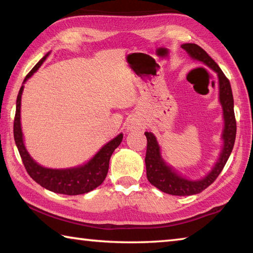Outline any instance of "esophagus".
Segmentation results:
<instances>
[{
	"mask_svg": "<svg viewBox=\"0 0 253 253\" xmlns=\"http://www.w3.org/2000/svg\"><path fill=\"white\" fill-rule=\"evenodd\" d=\"M127 128H128V129H129V130H132V129H140V128H144V124H142V122L139 121V119L131 118L130 121L128 122Z\"/></svg>",
	"mask_w": 253,
	"mask_h": 253,
	"instance_id": "esophagus-1",
	"label": "esophagus"
}]
</instances>
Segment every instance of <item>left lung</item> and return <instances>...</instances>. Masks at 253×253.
<instances>
[{
    "instance_id": "left-lung-1",
    "label": "left lung",
    "mask_w": 253,
    "mask_h": 253,
    "mask_svg": "<svg viewBox=\"0 0 253 253\" xmlns=\"http://www.w3.org/2000/svg\"><path fill=\"white\" fill-rule=\"evenodd\" d=\"M183 49L192 58L198 59V61L205 63L211 70H213L218 74L219 77V97L220 103L222 105L223 109V118H224V129L222 134V138L224 141L223 148L220 154L219 160L215 164L212 170L201 180H188L182 178L174 172L172 169L165 164L160 156V150L158 142L156 140L155 136L151 132L146 131L147 138V151H146V171L147 179L151 185L158 188L163 192H166L173 196H190L199 194L206 188H208L215 179L218 178L220 172L226 165L227 160L230 156L233 145L236 140L237 132V122L235 117V111H233V96L230 86V82L220 70L218 64L207 54L204 48L199 45L188 43L181 45Z\"/></svg>"
}]
</instances>
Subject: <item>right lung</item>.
I'll use <instances>...</instances> for the list:
<instances>
[{
	"label": "right lung",
	"instance_id": "obj_1",
	"mask_svg": "<svg viewBox=\"0 0 253 253\" xmlns=\"http://www.w3.org/2000/svg\"><path fill=\"white\" fill-rule=\"evenodd\" d=\"M48 55V54H47ZM47 55L41 59L36 65L32 68V71L26 75L24 82L30 79L34 73L39 70L42 65ZM24 86L21 87L18 91L16 99V112L14 117V140L17 146L18 153L22 158L23 165L26 169L27 173L31 178L36 181L43 188L56 192V194H63L68 196L82 195L89 192L96 187L102 185L107 176L109 168V159L112 157V154L117 147L121 145L123 140V134H119L116 138L111 140L108 144L105 145L93 158L84 166L70 169H49L44 168L36 164L25 149V146L23 144V134L21 128V96L23 93Z\"/></svg>",
	"mask_w": 253,
	"mask_h": 253
}]
</instances>
